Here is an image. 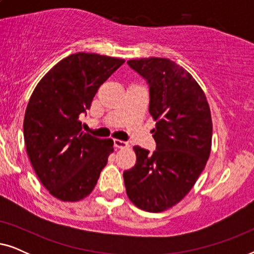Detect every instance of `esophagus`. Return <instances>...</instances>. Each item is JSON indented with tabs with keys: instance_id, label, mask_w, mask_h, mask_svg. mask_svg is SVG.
<instances>
[{
	"instance_id": "34e87169",
	"label": "esophagus",
	"mask_w": 254,
	"mask_h": 254,
	"mask_svg": "<svg viewBox=\"0 0 254 254\" xmlns=\"http://www.w3.org/2000/svg\"><path fill=\"white\" fill-rule=\"evenodd\" d=\"M114 147L118 149H126L128 148V143L121 140H114Z\"/></svg>"
}]
</instances>
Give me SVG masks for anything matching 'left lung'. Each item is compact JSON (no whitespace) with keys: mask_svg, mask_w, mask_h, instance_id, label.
<instances>
[{"mask_svg":"<svg viewBox=\"0 0 254 254\" xmlns=\"http://www.w3.org/2000/svg\"><path fill=\"white\" fill-rule=\"evenodd\" d=\"M149 85L156 150L133 148L136 164L124 172L127 195L142 210L158 213L190 192L209 158L213 124L202 89L189 71L164 58L127 61Z\"/></svg>","mask_w":254,"mask_h":254,"instance_id":"obj_1","label":"left lung"}]
</instances>
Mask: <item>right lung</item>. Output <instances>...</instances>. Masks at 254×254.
<instances>
[{"label":"right lung","mask_w":254,"mask_h":254,"mask_svg":"<svg viewBox=\"0 0 254 254\" xmlns=\"http://www.w3.org/2000/svg\"><path fill=\"white\" fill-rule=\"evenodd\" d=\"M125 62L95 53L71 54L41 78L27 104L24 141L34 172L61 201H78L95 189L107 158L111 138L82 131L99 86Z\"/></svg>","instance_id":"right-lung-1"}]
</instances>
